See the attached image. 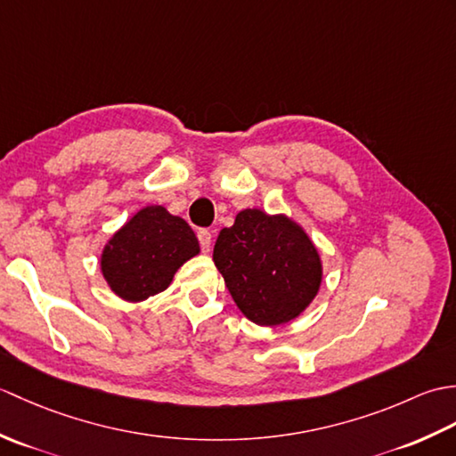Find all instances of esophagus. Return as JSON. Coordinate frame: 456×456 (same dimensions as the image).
Segmentation results:
<instances>
[{
	"label": "esophagus",
	"mask_w": 456,
	"mask_h": 456,
	"mask_svg": "<svg viewBox=\"0 0 456 456\" xmlns=\"http://www.w3.org/2000/svg\"><path fill=\"white\" fill-rule=\"evenodd\" d=\"M198 239H200V247L203 253H209V247H211V233L208 229H200L198 231Z\"/></svg>",
	"instance_id": "obj_1"
}]
</instances>
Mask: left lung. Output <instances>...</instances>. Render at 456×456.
Returning a JSON list of instances; mask_svg holds the SVG:
<instances>
[{"label": "left lung", "mask_w": 456, "mask_h": 456, "mask_svg": "<svg viewBox=\"0 0 456 456\" xmlns=\"http://www.w3.org/2000/svg\"><path fill=\"white\" fill-rule=\"evenodd\" d=\"M213 263L245 317L256 325L292 322L314 302L323 278L322 258L296 221L260 209L237 213L221 229Z\"/></svg>", "instance_id": "left-lung-1"}]
</instances>
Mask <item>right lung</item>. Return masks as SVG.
<instances>
[{
	"label": "right lung",
	"mask_w": 456,
	"mask_h": 456,
	"mask_svg": "<svg viewBox=\"0 0 456 456\" xmlns=\"http://www.w3.org/2000/svg\"><path fill=\"white\" fill-rule=\"evenodd\" d=\"M200 253L198 237L178 216L147 206L125 223L102 253V274L125 302H142L167 289L176 270Z\"/></svg>",
	"instance_id": "obj_1"
}]
</instances>
